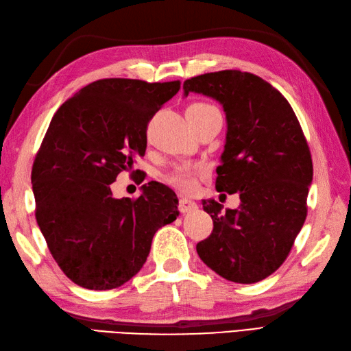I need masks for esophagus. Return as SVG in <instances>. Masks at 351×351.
I'll return each instance as SVG.
<instances>
[{
  "label": "esophagus",
  "instance_id": "esophagus-1",
  "mask_svg": "<svg viewBox=\"0 0 351 351\" xmlns=\"http://www.w3.org/2000/svg\"><path fill=\"white\" fill-rule=\"evenodd\" d=\"M178 208L180 211H182L183 214H191V213H195L197 210V204L191 201V199H180V204H178Z\"/></svg>",
  "mask_w": 351,
  "mask_h": 351
}]
</instances>
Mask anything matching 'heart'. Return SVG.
Instances as JSON below:
<instances>
[{"instance_id": "heart-1", "label": "heart", "mask_w": 351, "mask_h": 351, "mask_svg": "<svg viewBox=\"0 0 351 351\" xmlns=\"http://www.w3.org/2000/svg\"><path fill=\"white\" fill-rule=\"evenodd\" d=\"M213 106L206 105V103H193L187 109H210ZM201 173V168L196 165H182L168 176V183L173 184L174 187L180 189L183 192H192L196 187V177Z\"/></svg>"}]
</instances>
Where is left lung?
Listing matches in <instances>:
<instances>
[{"label":"left lung","instance_id":"obj_1","mask_svg":"<svg viewBox=\"0 0 351 351\" xmlns=\"http://www.w3.org/2000/svg\"><path fill=\"white\" fill-rule=\"evenodd\" d=\"M219 101L226 141L217 168V192L239 193L236 210L204 201L214 229L196 245L197 255L221 278L236 283L266 279L285 261L307 215L313 164L288 100L257 75L241 71L204 73L183 84Z\"/></svg>","mask_w":351,"mask_h":351}]
</instances>
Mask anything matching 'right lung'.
I'll return each mask as SVG.
<instances>
[{
    "label": "right lung",
    "instance_id": "add662e5",
    "mask_svg": "<svg viewBox=\"0 0 351 351\" xmlns=\"http://www.w3.org/2000/svg\"><path fill=\"white\" fill-rule=\"evenodd\" d=\"M180 81L100 80L54 113L32 167L36 223L56 263L77 285L106 291L140 271L154 234L178 217L160 183L115 199L110 184L146 152V127Z\"/></svg>",
    "mask_w": 351,
    "mask_h": 351
}]
</instances>
